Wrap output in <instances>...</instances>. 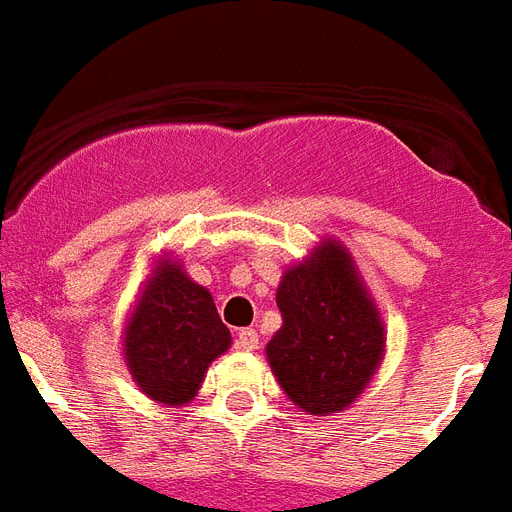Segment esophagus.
Segmentation results:
<instances>
[{"mask_svg": "<svg viewBox=\"0 0 512 512\" xmlns=\"http://www.w3.org/2000/svg\"><path fill=\"white\" fill-rule=\"evenodd\" d=\"M237 349H243V351L259 349V333H256V330H251V327L240 330V333H237Z\"/></svg>", "mask_w": 512, "mask_h": 512, "instance_id": "esophagus-1", "label": "esophagus"}]
</instances>
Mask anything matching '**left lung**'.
<instances>
[{
    "label": "left lung",
    "mask_w": 512,
    "mask_h": 512,
    "mask_svg": "<svg viewBox=\"0 0 512 512\" xmlns=\"http://www.w3.org/2000/svg\"><path fill=\"white\" fill-rule=\"evenodd\" d=\"M282 327L267 343L277 383L306 415H330L357 402L378 370L383 320L338 240H322L277 288Z\"/></svg>",
    "instance_id": "left-lung-1"
}]
</instances>
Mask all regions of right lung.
Listing matches in <instances>:
<instances>
[{
	"label": "right lung",
	"instance_id": "1",
	"mask_svg": "<svg viewBox=\"0 0 512 512\" xmlns=\"http://www.w3.org/2000/svg\"><path fill=\"white\" fill-rule=\"evenodd\" d=\"M230 343L211 293L177 261L161 259L124 330L126 367L142 394L169 407L187 404Z\"/></svg>",
	"mask_w": 512,
	"mask_h": 512
}]
</instances>
